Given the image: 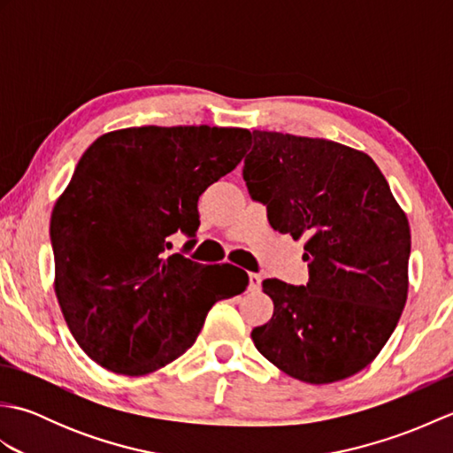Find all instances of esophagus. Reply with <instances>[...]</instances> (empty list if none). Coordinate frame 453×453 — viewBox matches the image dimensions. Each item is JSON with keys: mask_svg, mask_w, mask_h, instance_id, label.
I'll list each match as a JSON object with an SVG mask.
<instances>
[{"mask_svg": "<svg viewBox=\"0 0 453 453\" xmlns=\"http://www.w3.org/2000/svg\"><path fill=\"white\" fill-rule=\"evenodd\" d=\"M261 282H263L261 274H257V273L249 274V290H251V292H258V288H261Z\"/></svg>", "mask_w": 453, "mask_h": 453, "instance_id": "34e87169", "label": "esophagus"}]
</instances>
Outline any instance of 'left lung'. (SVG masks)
Listing matches in <instances>:
<instances>
[{"label": "left lung", "mask_w": 453, "mask_h": 453, "mask_svg": "<svg viewBox=\"0 0 453 453\" xmlns=\"http://www.w3.org/2000/svg\"><path fill=\"white\" fill-rule=\"evenodd\" d=\"M243 179L268 221L305 239L310 282H263L273 319L251 339L305 383H333L372 364L409 296L411 227L375 161L323 138L253 130Z\"/></svg>", "instance_id": "obj_1"}]
</instances>
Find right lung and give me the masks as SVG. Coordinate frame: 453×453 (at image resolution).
Masks as SVG:
<instances>
[{
  "label": "right lung",
  "mask_w": 453,
  "mask_h": 453,
  "mask_svg": "<svg viewBox=\"0 0 453 453\" xmlns=\"http://www.w3.org/2000/svg\"><path fill=\"white\" fill-rule=\"evenodd\" d=\"M249 142L247 128L134 127L85 150L52 210L54 292L73 339L104 370L165 368L195 344L211 305L245 292L242 268L167 257L165 245L177 229L196 232L198 196Z\"/></svg>",
  "instance_id": "add662e5"
}]
</instances>
